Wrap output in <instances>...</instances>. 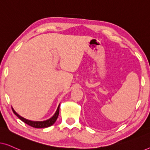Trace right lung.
<instances>
[{
  "instance_id": "obj_1",
  "label": "right lung",
  "mask_w": 150,
  "mask_h": 150,
  "mask_svg": "<svg viewBox=\"0 0 150 150\" xmlns=\"http://www.w3.org/2000/svg\"><path fill=\"white\" fill-rule=\"evenodd\" d=\"M59 106H60V104L58 106V108L55 112V113L53 115V116L52 117H50V119L47 120H44V121H31V120H28L27 119H25L24 117H22V116H20V115H18L17 112L15 111V110L12 108V110H13V113L16 115V116L18 117V118L20 119V120H22V122H24L25 124H28V126L33 127V128H48L49 126H51L52 125H53L56 122L57 117L59 116Z\"/></svg>"
}]
</instances>
